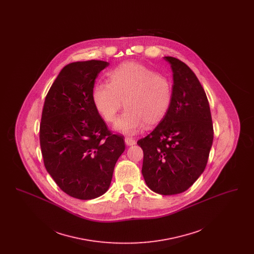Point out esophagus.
<instances>
[{
    "label": "esophagus",
    "instance_id": "1",
    "mask_svg": "<svg viewBox=\"0 0 254 254\" xmlns=\"http://www.w3.org/2000/svg\"><path fill=\"white\" fill-rule=\"evenodd\" d=\"M125 142L127 145H133L136 144V141L133 139L132 137H126Z\"/></svg>",
    "mask_w": 254,
    "mask_h": 254
}]
</instances>
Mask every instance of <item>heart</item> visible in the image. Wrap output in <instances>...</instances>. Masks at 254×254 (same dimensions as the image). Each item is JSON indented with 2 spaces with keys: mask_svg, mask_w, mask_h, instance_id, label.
<instances>
[{
  "mask_svg": "<svg viewBox=\"0 0 254 254\" xmlns=\"http://www.w3.org/2000/svg\"><path fill=\"white\" fill-rule=\"evenodd\" d=\"M109 83L94 86L92 100L103 119L114 123L123 107L126 111L115 129L133 134L144 124L149 127L162 121L172 104L169 78L138 63H125L109 73Z\"/></svg>",
  "mask_w": 254,
  "mask_h": 254,
  "instance_id": "b5f03b06",
  "label": "heart"
}]
</instances>
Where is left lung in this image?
<instances>
[{
  "label": "left lung",
  "mask_w": 254,
  "mask_h": 254,
  "mask_svg": "<svg viewBox=\"0 0 254 254\" xmlns=\"http://www.w3.org/2000/svg\"><path fill=\"white\" fill-rule=\"evenodd\" d=\"M173 72V99L166 117L137 144L144 152L147 187L162 195L189 190L205 170L213 142V125L205 90L182 61L164 57Z\"/></svg>",
  "instance_id": "1"
}]
</instances>
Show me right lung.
Instances as JSON below:
<instances>
[{
	"mask_svg": "<svg viewBox=\"0 0 254 254\" xmlns=\"http://www.w3.org/2000/svg\"><path fill=\"white\" fill-rule=\"evenodd\" d=\"M108 62L85 61L65 65L47 94L40 124L45 167L61 190L90 200L109 190L124 136L113 134L92 100L98 74Z\"/></svg>",
	"mask_w": 254,
	"mask_h": 254,
	"instance_id": "add662e5",
	"label": "right lung"
}]
</instances>
